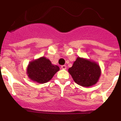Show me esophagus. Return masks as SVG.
Returning <instances> with one entry per match:
<instances>
[{
	"label": "esophagus",
	"instance_id": "obj_1",
	"mask_svg": "<svg viewBox=\"0 0 121 121\" xmlns=\"http://www.w3.org/2000/svg\"><path fill=\"white\" fill-rule=\"evenodd\" d=\"M61 68L63 69H66V65H62V66H61Z\"/></svg>",
	"mask_w": 121,
	"mask_h": 121
}]
</instances>
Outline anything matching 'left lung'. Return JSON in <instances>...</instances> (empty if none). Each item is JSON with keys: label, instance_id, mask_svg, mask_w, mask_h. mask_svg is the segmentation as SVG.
Returning <instances> with one entry per match:
<instances>
[{"label": "left lung", "instance_id": "obj_1", "mask_svg": "<svg viewBox=\"0 0 121 121\" xmlns=\"http://www.w3.org/2000/svg\"><path fill=\"white\" fill-rule=\"evenodd\" d=\"M68 72L77 84L85 87L96 84L101 75L100 67L97 62L80 57H77Z\"/></svg>", "mask_w": 121, "mask_h": 121}]
</instances>
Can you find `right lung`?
I'll return each instance as SVG.
<instances>
[{
	"label": "right lung",
	"instance_id": "1",
	"mask_svg": "<svg viewBox=\"0 0 121 121\" xmlns=\"http://www.w3.org/2000/svg\"><path fill=\"white\" fill-rule=\"evenodd\" d=\"M59 69L58 66L52 64L49 59L43 56L29 63L27 73L28 78L34 82L43 84L50 81Z\"/></svg>",
	"mask_w": 121,
	"mask_h": 121
}]
</instances>
